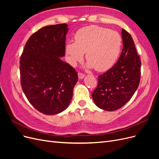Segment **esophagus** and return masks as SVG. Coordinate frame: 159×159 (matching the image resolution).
I'll list each match as a JSON object with an SVG mask.
<instances>
[{"mask_svg":"<svg viewBox=\"0 0 159 159\" xmlns=\"http://www.w3.org/2000/svg\"><path fill=\"white\" fill-rule=\"evenodd\" d=\"M84 76H85V75L84 74H82V73H81V72H79L78 73V78H79V79H83L84 78Z\"/></svg>","mask_w":159,"mask_h":159,"instance_id":"1","label":"esophagus"}]
</instances>
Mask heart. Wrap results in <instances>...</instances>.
Returning <instances> with one entry per match:
<instances>
[{
  "mask_svg": "<svg viewBox=\"0 0 159 159\" xmlns=\"http://www.w3.org/2000/svg\"><path fill=\"white\" fill-rule=\"evenodd\" d=\"M75 42L66 43L69 64L74 66L85 52L86 66L98 71H106L114 65L121 53L123 40L120 34L97 25L84 27L77 31Z\"/></svg>",
  "mask_w": 159,
  "mask_h": 159,
  "instance_id": "b5f03b06",
  "label": "heart"
}]
</instances>
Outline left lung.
I'll return each mask as SVG.
<instances>
[{"mask_svg":"<svg viewBox=\"0 0 159 159\" xmlns=\"http://www.w3.org/2000/svg\"><path fill=\"white\" fill-rule=\"evenodd\" d=\"M123 47L118 61L111 68L98 77L92 93L95 105L112 111L122 107L131 99L141 80L140 57L130 34L122 29Z\"/></svg>","mask_w":159,"mask_h":159,"instance_id":"obj_1","label":"left lung"}]
</instances>
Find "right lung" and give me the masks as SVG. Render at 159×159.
I'll return each instance as SVG.
<instances>
[{"label": "right lung", "mask_w": 159, "mask_h": 159, "mask_svg": "<svg viewBox=\"0 0 159 159\" xmlns=\"http://www.w3.org/2000/svg\"><path fill=\"white\" fill-rule=\"evenodd\" d=\"M66 24L43 27L29 38L20 60L22 89L32 106L45 115L68 107L78 73L60 57L65 55Z\"/></svg>", "instance_id": "obj_1"}]
</instances>
